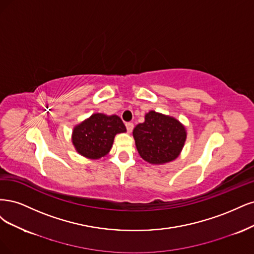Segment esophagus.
<instances>
[{"instance_id": "1", "label": "esophagus", "mask_w": 254, "mask_h": 254, "mask_svg": "<svg viewBox=\"0 0 254 254\" xmlns=\"http://www.w3.org/2000/svg\"><path fill=\"white\" fill-rule=\"evenodd\" d=\"M126 127H127V133H130V132H132L133 128H134V125L132 124V122H127V124H126Z\"/></svg>"}]
</instances>
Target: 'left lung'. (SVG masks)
Wrapping results in <instances>:
<instances>
[{
    "mask_svg": "<svg viewBox=\"0 0 254 254\" xmlns=\"http://www.w3.org/2000/svg\"><path fill=\"white\" fill-rule=\"evenodd\" d=\"M140 157L151 165H165L181 155L187 139L186 127L175 117L155 111L145 114L144 122L133 130Z\"/></svg>",
    "mask_w": 254,
    "mask_h": 254,
    "instance_id": "8db88e82",
    "label": "left lung"
}]
</instances>
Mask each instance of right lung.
I'll return each mask as SVG.
<instances>
[{"label": "right lung", "instance_id": "right-lung-1", "mask_svg": "<svg viewBox=\"0 0 254 254\" xmlns=\"http://www.w3.org/2000/svg\"><path fill=\"white\" fill-rule=\"evenodd\" d=\"M127 127L117 115L95 113L73 127L71 142L78 154L88 159H100L111 151L114 138Z\"/></svg>", "mask_w": 254, "mask_h": 254}]
</instances>
